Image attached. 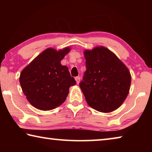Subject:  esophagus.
<instances>
[{"instance_id": "esophagus-1", "label": "esophagus", "mask_w": 152, "mask_h": 152, "mask_svg": "<svg viewBox=\"0 0 152 152\" xmlns=\"http://www.w3.org/2000/svg\"><path fill=\"white\" fill-rule=\"evenodd\" d=\"M75 80H76V83L77 84H79L80 80V78L79 76H77V77H76V78H75Z\"/></svg>"}]
</instances>
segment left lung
I'll list each match as a JSON object with an SVG mask.
<instances>
[{
    "label": "left lung",
    "mask_w": 152,
    "mask_h": 152,
    "mask_svg": "<svg viewBox=\"0 0 152 152\" xmlns=\"http://www.w3.org/2000/svg\"><path fill=\"white\" fill-rule=\"evenodd\" d=\"M86 70L80 87L90 107L102 113L117 109L130 89L132 76L115 53L102 46L84 51Z\"/></svg>",
    "instance_id": "1"
}]
</instances>
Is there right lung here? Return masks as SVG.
Returning a JSON list of instances; mask_svg holds the SVG:
<instances>
[{
    "label": "right lung",
    "instance_id": "add662e5",
    "mask_svg": "<svg viewBox=\"0 0 152 152\" xmlns=\"http://www.w3.org/2000/svg\"><path fill=\"white\" fill-rule=\"evenodd\" d=\"M70 50L48 48L37 56L20 73L22 91L31 104L42 110H50L66 101L69 88L75 85L68 67L61 61Z\"/></svg>",
    "mask_w": 152,
    "mask_h": 152
}]
</instances>
